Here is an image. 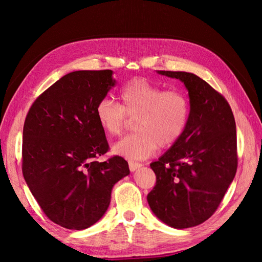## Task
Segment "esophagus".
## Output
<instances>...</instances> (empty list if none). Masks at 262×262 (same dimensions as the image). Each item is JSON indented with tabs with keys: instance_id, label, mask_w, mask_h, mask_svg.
<instances>
[{
	"instance_id": "34e87169",
	"label": "esophagus",
	"mask_w": 262,
	"mask_h": 262,
	"mask_svg": "<svg viewBox=\"0 0 262 262\" xmlns=\"http://www.w3.org/2000/svg\"><path fill=\"white\" fill-rule=\"evenodd\" d=\"M140 167H142V164L140 163H137V162H132V161H129V168L131 171H136L137 169H139Z\"/></svg>"
}]
</instances>
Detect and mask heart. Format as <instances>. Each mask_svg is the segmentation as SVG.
Masks as SVG:
<instances>
[{"label": "heart", "mask_w": 262, "mask_h": 262, "mask_svg": "<svg viewBox=\"0 0 262 262\" xmlns=\"http://www.w3.org/2000/svg\"><path fill=\"white\" fill-rule=\"evenodd\" d=\"M119 104L102 98L95 108L100 128L110 137L121 136L128 118L134 130L114 145V153L129 160H144L158 146H172L184 136L190 117V101L180 90H163L144 78H134L118 93Z\"/></svg>", "instance_id": "obj_1"}]
</instances>
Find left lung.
Wrapping results in <instances>:
<instances>
[{
  "label": "left lung",
  "mask_w": 262,
  "mask_h": 262,
  "mask_svg": "<svg viewBox=\"0 0 262 262\" xmlns=\"http://www.w3.org/2000/svg\"><path fill=\"white\" fill-rule=\"evenodd\" d=\"M184 82L190 117L184 136L150 164L156 184L147 194L155 215L173 228L211 217L237 170L236 123L225 97L192 73L158 71Z\"/></svg>",
  "instance_id": "left-lung-1"
}]
</instances>
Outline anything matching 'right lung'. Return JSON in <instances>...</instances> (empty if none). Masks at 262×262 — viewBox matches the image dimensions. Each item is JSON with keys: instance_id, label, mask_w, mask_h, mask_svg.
Masks as SVG:
<instances>
[{"instance_id": "1", "label": "right lung", "mask_w": 262, "mask_h": 262, "mask_svg": "<svg viewBox=\"0 0 262 262\" xmlns=\"http://www.w3.org/2000/svg\"><path fill=\"white\" fill-rule=\"evenodd\" d=\"M114 85L112 70L71 72L39 95L24 123V178L46 216L68 229L96 223L130 172L121 156L97 161L109 145L95 108Z\"/></svg>"}]
</instances>
